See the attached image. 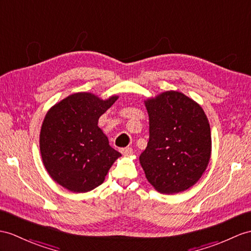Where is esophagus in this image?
Returning a JSON list of instances; mask_svg holds the SVG:
<instances>
[{"instance_id":"esophagus-1","label":"esophagus","mask_w":251,"mask_h":251,"mask_svg":"<svg viewBox=\"0 0 251 251\" xmlns=\"http://www.w3.org/2000/svg\"><path fill=\"white\" fill-rule=\"evenodd\" d=\"M120 152L124 155L127 156V155H131L133 153V149L130 148V147H126V148H121L120 149Z\"/></svg>"}]
</instances>
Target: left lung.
Returning a JSON list of instances; mask_svg holds the SVG:
<instances>
[{"instance_id":"1","label":"left lung","mask_w":251,"mask_h":251,"mask_svg":"<svg viewBox=\"0 0 251 251\" xmlns=\"http://www.w3.org/2000/svg\"><path fill=\"white\" fill-rule=\"evenodd\" d=\"M149 142L139 156L146 178L157 192L176 194L192 187L209 165V120L197 102L179 91L145 101Z\"/></svg>"}]
</instances>
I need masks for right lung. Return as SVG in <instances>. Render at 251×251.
I'll return each instance as SVG.
<instances>
[{"mask_svg":"<svg viewBox=\"0 0 251 251\" xmlns=\"http://www.w3.org/2000/svg\"><path fill=\"white\" fill-rule=\"evenodd\" d=\"M117 99L76 93L48 111L40 131L41 158L51 178L68 191L86 193L101 185L121 156L98 126L100 116Z\"/></svg>","mask_w":251,"mask_h":251,"instance_id":"obj_1","label":"right lung"}]
</instances>
